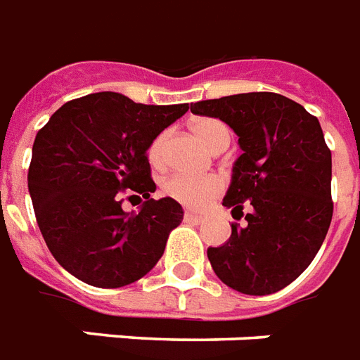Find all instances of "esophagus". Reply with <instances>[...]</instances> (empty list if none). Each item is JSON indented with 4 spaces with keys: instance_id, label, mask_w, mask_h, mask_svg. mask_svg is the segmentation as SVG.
<instances>
[{
    "instance_id": "1",
    "label": "esophagus",
    "mask_w": 360,
    "mask_h": 360,
    "mask_svg": "<svg viewBox=\"0 0 360 360\" xmlns=\"http://www.w3.org/2000/svg\"><path fill=\"white\" fill-rule=\"evenodd\" d=\"M206 219V217H204V215H200V214H195V212H186V214H184V221H186V223H202V221Z\"/></svg>"
}]
</instances>
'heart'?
<instances>
[{"label": "heart", "mask_w": 360, "mask_h": 360, "mask_svg": "<svg viewBox=\"0 0 360 360\" xmlns=\"http://www.w3.org/2000/svg\"><path fill=\"white\" fill-rule=\"evenodd\" d=\"M195 137L202 143L208 150L214 152L219 146L230 143V130L225 122L217 119H197L191 124ZM169 134L162 131L154 137L148 146V160L152 165H163L165 162V146ZM223 189V182L217 176H188V174H174L163 184V191L178 202L191 206V208H204L210 204Z\"/></svg>", "instance_id": "heart-1"}]
</instances>
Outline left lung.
I'll return each instance as SVG.
<instances>
[{
  "label": "left lung",
  "mask_w": 360,
  "mask_h": 360,
  "mask_svg": "<svg viewBox=\"0 0 360 360\" xmlns=\"http://www.w3.org/2000/svg\"><path fill=\"white\" fill-rule=\"evenodd\" d=\"M240 137L241 156L223 206L245 226L208 247L215 275L247 295L275 294L310 266L333 219L330 150L320 120L277 93H243L191 103Z\"/></svg>",
  "instance_id": "8db88e82"
}]
</instances>
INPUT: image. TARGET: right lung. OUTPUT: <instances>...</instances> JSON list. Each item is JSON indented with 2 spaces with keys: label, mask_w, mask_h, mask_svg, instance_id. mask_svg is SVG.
<instances>
[{
  "label": "right lung",
  "mask_w": 360,
  "mask_h": 360,
  "mask_svg": "<svg viewBox=\"0 0 360 360\" xmlns=\"http://www.w3.org/2000/svg\"><path fill=\"white\" fill-rule=\"evenodd\" d=\"M188 109L94 93L66 102L37 134L27 188L46 245L70 275L120 288L162 258L184 210L171 197L150 198L146 150ZM124 188L147 198L137 214L120 206Z\"/></svg>",
  "instance_id": "1"
}]
</instances>
